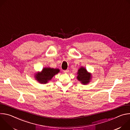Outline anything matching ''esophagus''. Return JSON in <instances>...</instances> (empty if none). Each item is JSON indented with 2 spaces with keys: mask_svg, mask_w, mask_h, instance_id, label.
<instances>
[{
  "mask_svg": "<svg viewBox=\"0 0 130 130\" xmlns=\"http://www.w3.org/2000/svg\"><path fill=\"white\" fill-rule=\"evenodd\" d=\"M63 72H64V73H68V72H69V70H64L63 71Z\"/></svg>",
  "mask_w": 130,
  "mask_h": 130,
  "instance_id": "1",
  "label": "esophagus"
}]
</instances>
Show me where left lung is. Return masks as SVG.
<instances>
[{
  "instance_id": "8db88e82",
  "label": "left lung",
  "mask_w": 130,
  "mask_h": 130,
  "mask_svg": "<svg viewBox=\"0 0 130 130\" xmlns=\"http://www.w3.org/2000/svg\"><path fill=\"white\" fill-rule=\"evenodd\" d=\"M77 75V78L78 80L83 85L88 84L92 78L91 74L90 72H88L87 69L83 66H81L78 70Z\"/></svg>"
}]
</instances>
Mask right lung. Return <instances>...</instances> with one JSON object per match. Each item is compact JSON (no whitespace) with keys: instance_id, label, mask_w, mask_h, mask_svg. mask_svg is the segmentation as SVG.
I'll use <instances>...</instances> for the list:
<instances>
[{"instance_id":"right-lung-1","label":"right lung","mask_w":130,"mask_h":130,"mask_svg":"<svg viewBox=\"0 0 130 130\" xmlns=\"http://www.w3.org/2000/svg\"><path fill=\"white\" fill-rule=\"evenodd\" d=\"M60 71V70L59 68L44 67L41 71L35 73L34 78L39 83L46 84Z\"/></svg>"}]
</instances>
